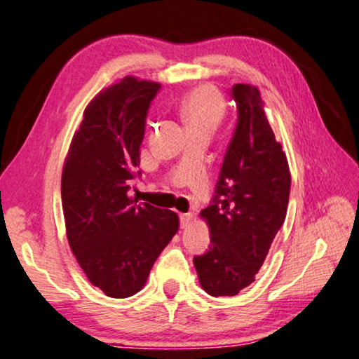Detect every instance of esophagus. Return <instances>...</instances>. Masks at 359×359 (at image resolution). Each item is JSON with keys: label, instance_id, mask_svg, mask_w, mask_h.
Returning a JSON list of instances; mask_svg holds the SVG:
<instances>
[{"label": "esophagus", "instance_id": "34e87169", "mask_svg": "<svg viewBox=\"0 0 359 359\" xmlns=\"http://www.w3.org/2000/svg\"><path fill=\"white\" fill-rule=\"evenodd\" d=\"M193 215L191 214H180V226L182 229H187L191 224Z\"/></svg>", "mask_w": 359, "mask_h": 359}]
</instances>
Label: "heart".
Instances as JSON below:
<instances>
[{"mask_svg":"<svg viewBox=\"0 0 359 359\" xmlns=\"http://www.w3.org/2000/svg\"><path fill=\"white\" fill-rule=\"evenodd\" d=\"M180 111L189 129H208L212 133L225 115V100L215 88L201 86L187 95Z\"/></svg>","mask_w":359,"mask_h":359,"instance_id":"b5f03b06","label":"heart"}]
</instances>
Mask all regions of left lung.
<instances>
[{
  "label": "left lung",
  "mask_w": 359,
  "mask_h": 359,
  "mask_svg": "<svg viewBox=\"0 0 359 359\" xmlns=\"http://www.w3.org/2000/svg\"><path fill=\"white\" fill-rule=\"evenodd\" d=\"M238 121L226 149L215 191L201 217L210 246L193 259L209 295H236L255 281L281 229L291 191V172L281 144L269 124L260 93L235 84Z\"/></svg>",
  "instance_id": "obj_1"
}]
</instances>
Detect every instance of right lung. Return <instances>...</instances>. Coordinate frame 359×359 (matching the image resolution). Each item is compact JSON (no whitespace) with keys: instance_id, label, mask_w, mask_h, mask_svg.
<instances>
[{"instance_id":"1","label":"right lung","mask_w":359,"mask_h":359,"mask_svg":"<svg viewBox=\"0 0 359 359\" xmlns=\"http://www.w3.org/2000/svg\"><path fill=\"white\" fill-rule=\"evenodd\" d=\"M161 84L126 76L86 107L62 172L67 238L88 280L108 297L139 292L179 230L177 214L129 196Z\"/></svg>"}]
</instances>
